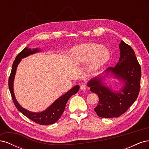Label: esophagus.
<instances>
[{
	"label": "esophagus",
	"mask_w": 149,
	"mask_h": 149,
	"mask_svg": "<svg viewBox=\"0 0 149 149\" xmlns=\"http://www.w3.org/2000/svg\"><path fill=\"white\" fill-rule=\"evenodd\" d=\"M86 86L85 84H82L80 86V89L81 90H82V91H86Z\"/></svg>",
	"instance_id": "obj_1"
}]
</instances>
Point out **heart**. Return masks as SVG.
<instances>
[{
	"mask_svg": "<svg viewBox=\"0 0 149 149\" xmlns=\"http://www.w3.org/2000/svg\"><path fill=\"white\" fill-rule=\"evenodd\" d=\"M73 61L78 64L86 63L91 61V71H96L105 65L110 58V53L101 45L84 43L76 46L71 50Z\"/></svg>",
	"mask_w": 149,
	"mask_h": 149,
	"instance_id": "heart-1",
	"label": "heart"
}]
</instances>
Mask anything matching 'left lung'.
<instances>
[{
    "instance_id": "obj_1",
    "label": "left lung",
    "mask_w": 149,
    "mask_h": 149,
    "mask_svg": "<svg viewBox=\"0 0 149 149\" xmlns=\"http://www.w3.org/2000/svg\"><path fill=\"white\" fill-rule=\"evenodd\" d=\"M120 58L114 68L106 69L104 76L99 75L89 81L90 91L97 94L99 102L94 108L98 116L103 118H118L136 101L141 86V68L133 49L121 40ZM109 74L121 81L123 86L118 92L107 87L103 80Z\"/></svg>"
}]
</instances>
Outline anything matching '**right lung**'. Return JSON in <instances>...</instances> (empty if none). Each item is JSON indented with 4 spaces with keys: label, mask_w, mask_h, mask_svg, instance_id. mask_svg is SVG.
Segmentation results:
<instances>
[{
    "label": "right lung",
    "mask_w": 149,
    "mask_h": 149,
    "mask_svg": "<svg viewBox=\"0 0 149 149\" xmlns=\"http://www.w3.org/2000/svg\"><path fill=\"white\" fill-rule=\"evenodd\" d=\"M40 51L41 50H40V48H35L31 49L28 47H25L20 53L18 54V55L15 58V60L13 63L11 73L9 76V79H8V88H9L13 103H14L17 109L24 116H25L26 118H28L30 120L35 122V123L40 125H45L55 123L60 118L65 109L67 101H68L71 96L78 93L79 89V86L76 85L75 86L72 88L67 93H66L63 95L61 96L59 98H58L56 100L54 101L47 109L42 112H33L22 107L19 104V102H17L15 97L14 92H13V81H14L17 66L21 61L22 59L31 55H33L34 53H37Z\"/></svg>",
    "instance_id": "add662e5"
}]
</instances>
